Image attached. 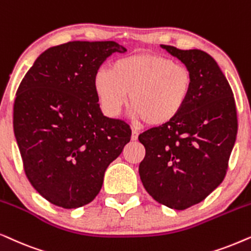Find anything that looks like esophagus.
Wrapping results in <instances>:
<instances>
[{"label": "esophagus", "instance_id": "obj_1", "mask_svg": "<svg viewBox=\"0 0 251 251\" xmlns=\"http://www.w3.org/2000/svg\"><path fill=\"white\" fill-rule=\"evenodd\" d=\"M138 138H139V131H136V129H134L133 128L132 129V140L133 141H135V140H138Z\"/></svg>", "mask_w": 251, "mask_h": 251}]
</instances>
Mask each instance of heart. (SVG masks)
Returning <instances> with one entry per match:
<instances>
[{
	"mask_svg": "<svg viewBox=\"0 0 251 251\" xmlns=\"http://www.w3.org/2000/svg\"><path fill=\"white\" fill-rule=\"evenodd\" d=\"M194 78L185 64L157 53L140 52L99 70L93 86L106 115L118 116L127 101L135 119L149 126L168 125L188 103Z\"/></svg>",
	"mask_w": 251,
	"mask_h": 251,
	"instance_id": "b5f03b06",
	"label": "heart"
}]
</instances>
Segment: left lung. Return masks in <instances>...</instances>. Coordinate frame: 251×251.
Returning a JSON list of instances; mask_svg holds the SVG:
<instances>
[{
    "label": "left lung",
    "instance_id": "obj_1",
    "mask_svg": "<svg viewBox=\"0 0 251 251\" xmlns=\"http://www.w3.org/2000/svg\"><path fill=\"white\" fill-rule=\"evenodd\" d=\"M192 72V95L168 125L139 135L146 156L139 175L160 204L185 210L203 201L225 178L238 133L233 92L209 53L160 45Z\"/></svg>",
    "mask_w": 251,
    "mask_h": 251
}]
</instances>
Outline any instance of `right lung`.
<instances>
[{"mask_svg":"<svg viewBox=\"0 0 251 251\" xmlns=\"http://www.w3.org/2000/svg\"><path fill=\"white\" fill-rule=\"evenodd\" d=\"M126 48L115 41H72L47 49L17 89L13 132L26 176L42 198L64 209L88 204L132 131L104 116L93 79Z\"/></svg>","mask_w":251,"mask_h":251,"instance_id":"add662e5","label":"right lung"}]
</instances>
